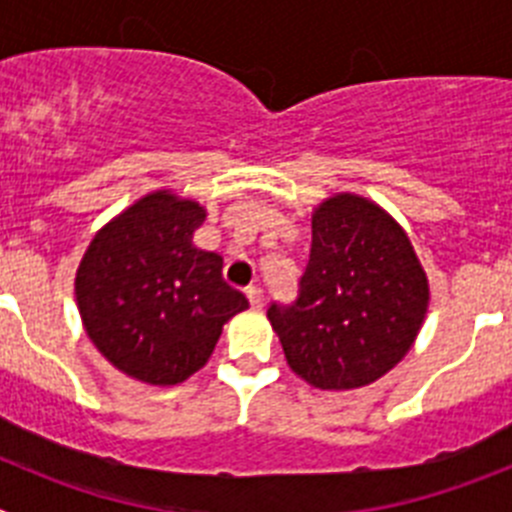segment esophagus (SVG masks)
Here are the masks:
<instances>
[{
    "mask_svg": "<svg viewBox=\"0 0 512 512\" xmlns=\"http://www.w3.org/2000/svg\"><path fill=\"white\" fill-rule=\"evenodd\" d=\"M246 297H248V302H251L253 310H261V307H264V292H261L259 287H251V289H248Z\"/></svg>",
    "mask_w": 512,
    "mask_h": 512,
    "instance_id": "esophagus-1",
    "label": "esophagus"
}]
</instances>
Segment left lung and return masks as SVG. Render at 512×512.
Wrapping results in <instances>:
<instances>
[{
	"label": "left lung",
	"mask_w": 512,
	"mask_h": 512,
	"mask_svg": "<svg viewBox=\"0 0 512 512\" xmlns=\"http://www.w3.org/2000/svg\"><path fill=\"white\" fill-rule=\"evenodd\" d=\"M428 300L408 233L366 197L336 194L312 212L300 295L266 315L297 377L318 390H356L408 354Z\"/></svg>",
	"instance_id": "obj_1"
}]
</instances>
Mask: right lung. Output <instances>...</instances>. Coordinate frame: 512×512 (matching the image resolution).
I'll return each instance as SVG.
<instances>
[{"mask_svg":"<svg viewBox=\"0 0 512 512\" xmlns=\"http://www.w3.org/2000/svg\"><path fill=\"white\" fill-rule=\"evenodd\" d=\"M207 212L169 189L104 225L76 271L81 323L99 354L146 384H179L207 364L223 325L248 300L223 282V259L192 243Z\"/></svg>","mask_w":512,"mask_h":512,"instance_id":"1","label":"right lung"}]
</instances>
